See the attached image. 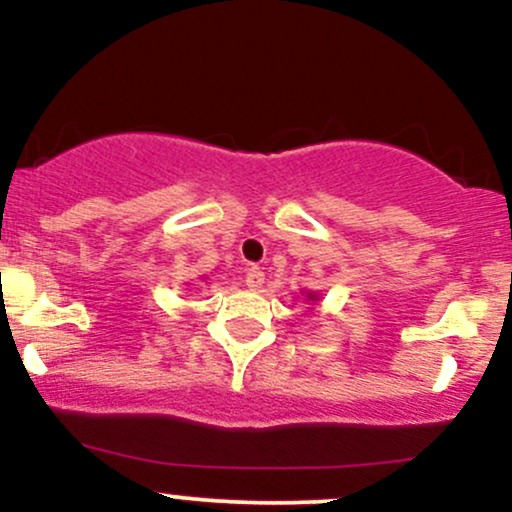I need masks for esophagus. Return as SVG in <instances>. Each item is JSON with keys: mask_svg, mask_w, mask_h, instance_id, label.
<instances>
[{"mask_svg": "<svg viewBox=\"0 0 512 512\" xmlns=\"http://www.w3.org/2000/svg\"><path fill=\"white\" fill-rule=\"evenodd\" d=\"M264 284V272L260 267H250L248 274H245V286H248L250 291H260Z\"/></svg>", "mask_w": 512, "mask_h": 512, "instance_id": "1", "label": "esophagus"}]
</instances>
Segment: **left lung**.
I'll return each mask as SVG.
<instances>
[{
  "label": "left lung",
  "mask_w": 512,
  "mask_h": 512,
  "mask_svg": "<svg viewBox=\"0 0 512 512\" xmlns=\"http://www.w3.org/2000/svg\"><path fill=\"white\" fill-rule=\"evenodd\" d=\"M308 298H313V296H308Z\"/></svg>",
  "instance_id": "8db88e82"
}]
</instances>
